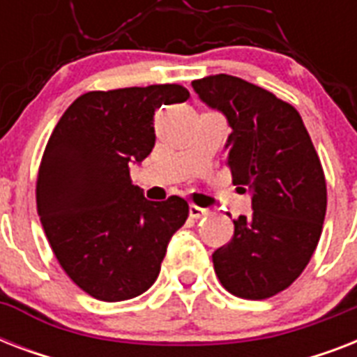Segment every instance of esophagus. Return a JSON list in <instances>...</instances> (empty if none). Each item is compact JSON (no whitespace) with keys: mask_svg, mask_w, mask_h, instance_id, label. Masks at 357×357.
I'll use <instances>...</instances> for the list:
<instances>
[{"mask_svg":"<svg viewBox=\"0 0 357 357\" xmlns=\"http://www.w3.org/2000/svg\"><path fill=\"white\" fill-rule=\"evenodd\" d=\"M189 215H190V218L198 220V218L207 217V215H209V209H202V207H198V206H195V204H192V206H190V209H189Z\"/></svg>","mask_w":357,"mask_h":357,"instance_id":"1","label":"esophagus"}]
</instances>
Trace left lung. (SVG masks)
<instances>
[{
    "mask_svg": "<svg viewBox=\"0 0 357 357\" xmlns=\"http://www.w3.org/2000/svg\"><path fill=\"white\" fill-rule=\"evenodd\" d=\"M198 96L231 126L226 167L248 189L252 217L234 220V237L213 252L228 293L265 300L304 272L326 215V178L300 113L272 92L234 75L192 81Z\"/></svg>",
    "mask_w": 357,
    "mask_h": 357,
    "instance_id": "1",
    "label": "left lung"
}]
</instances>
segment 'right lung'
Masks as SVG:
<instances>
[{
	"label": "right lung",
	"instance_id": "obj_1",
	"mask_svg": "<svg viewBox=\"0 0 357 357\" xmlns=\"http://www.w3.org/2000/svg\"><path fill=\"white\" fill-rule=\"evenodd\" d=\"M187 98L181 85L86 92L47 140L36 211L59 265L92 298L122 302L148 291L189 217L183 198L146 200L129 176V162L155 144L157 109Z\"/></svg>",
	"mask_w": 357,
	"mask_h": 357
}]
</instances>
